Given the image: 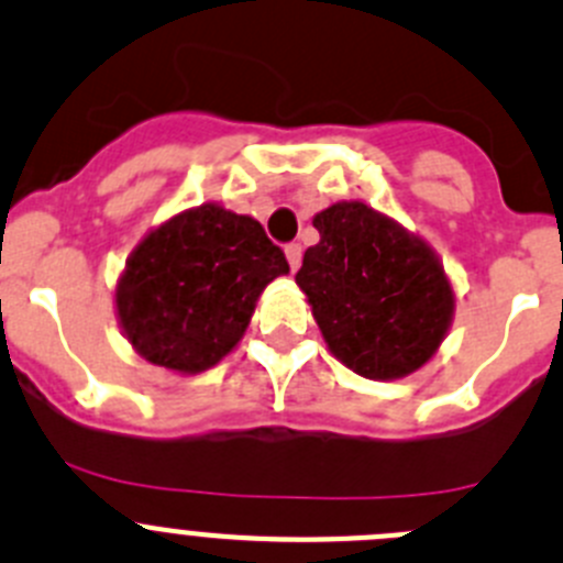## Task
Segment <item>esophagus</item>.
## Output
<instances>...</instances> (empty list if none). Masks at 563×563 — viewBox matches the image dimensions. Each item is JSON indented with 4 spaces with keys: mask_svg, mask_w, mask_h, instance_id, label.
Wrapping results in <instances>:
<instances>
[{
    "mask_svg": "<svg viewBox=\"0 0 563 563\" xmlns=\"http://www.w3.org/2000/svg\"><path fill=\"white\" fill-rule=\"evenodd\" d=\"M286 257H288V266H291V272H297L299 264H302V246L286 244Z\"/></svg>",
    "mask_w": 563,
    "mask_h": 563,
    "instance_id": "34e87169",
    "label": "esophagus"
}]
</instances>
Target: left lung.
I'll return each instance as SVG.
<instances>
[{
	"instance_id": "1",
	"label": "left lung",
	"mask_w": 563,
	"mask_h": 563,
	"mask_svg": "<svg viewBox=\"0 0 563 563\" xmlns=\"http://www.w3.org/2000/svg\"><path fill=\"white\" fill-rule=\"evenodd\" d=\"M319 244L297 272L335 358L372 380L406 377L435 353L453 288L433 252L364 202L313 219Z\"/></svg>"
}]
</instances>
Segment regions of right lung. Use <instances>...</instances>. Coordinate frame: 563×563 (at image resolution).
I'll use <instances>...</instances> for the list:
<instances>
[{
    "mask_svg": "<svg viewBox=\"0 0 563 563\" xmlns=\"http://www.w3.org/2000/svg\"><path fill=\"white\" fill-rule=\"evenodd\" d=\"M286 272V255L255 219L202 205L141 241L115 308L150 364L202 372L239 344L255 299Z\"/></svg>",
    "mask_w": 563,
    "mask_h": 563,
    "instance_id": "1",
    "label": "right lung"
}]
</instances>
